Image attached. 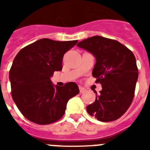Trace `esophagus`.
Returning a JSON list of instances; mask_svg holds the SVG:
<instances>
[{
	"mask_svg": "<svg viewBox=\"0 0 150 150\" xmlns=\"http://www.w3.org/2000/svg\"><path fill=\"white\" fill-rule=\"evenodd\" d=\"M79 90H80V93H81V94H82V93H84V92L86 91V89H85V88H83V87L80 86L79 87Z\"/></svg>",
	"mask_w": 150,
	"mask_h": 150,
	"instance_id": "1",
	"label": "esophagus"
}]
</instances>
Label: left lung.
<instances>
[{
    "mask_svg": "<svg viewBox=\"0 0 150 150\" xmlns=\"http://www.w3.org/2000/svg\"><path fill=\"white\" fill-rule=\"evenodd\" d=\"M77 47L96 58L92 75L102 85L100 94L94 91L96 98L86 107L87 112L102 122L117 120L134 97L138 69L133 53L116 40L98 35L84 39Z\"/></svg>",
    "mask_w": 150,
    "mask_h": 150,
    "instance_id": "1",
    "label": "left lung"
}]
</instances>
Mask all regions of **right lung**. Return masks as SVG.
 Wrapping results in <instances>:
<instances>
[{"mask_svg": "<svg viewBox=\"0 0 150 150\" xmlns=\"http://www.w3.org/2000/svg\"><path fill=\"white\" fill-rule=\"evenodd\" d=\"M78 42L41 39L20 50L9 70L11 94L24 117L38 124H52L65 112L68 101L79 93L75 82L64 86L51 81L62 70L64 54Z\"/></svg>", "mask_w": 150, "mask_h": 150, "instance_id": "obj_1", "label": "right lung"}]
</instances>
